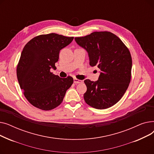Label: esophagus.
Segmentation results:
<instances>
[{
  "mask_svg": "<svg viewBox=\"0 0 154 154\" xmlns=\"http://www.w3.org/2000/svg\"><path fill=\"white\" fill-rule=\"evenodd\" d=\"M74 82L75 84H80V83L82 82V80L76 79V78H74Z\"/></svg>",
  "mask_w": 154,
  "mask_h": 154,
  "instance_id": "obj_1",
  "label": "esophagus"
}]
</instances>
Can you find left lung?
<instances>
[{
    "label": "left lung",
    "mask_w": 154,
    "mask_h": 154,
    "mask_svg": "<svg viewBox=\"0 0 154 154\" xmlns=\"http://www.w3.org/2000/svg\"><path fill=\"white\" fill-rule=\"evenodd\" d=\"M76 43L87 52L89 64L101 70L98 80L86 79L85 102L97 109L109 108L126 92L131 79L132 57L127 47L110 32H94L75 37Z\"/></svg>",
    "instance_id": "obj_1"
}]
</instances>
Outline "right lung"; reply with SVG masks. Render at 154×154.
Returning <instances> with one entry per match:
<instances>
[{"mask_svg":"<svg viewBox=\"0 0 154 154\" xmlns=\"http://www.w3.org/2000/svg\"><path fill=\"white\" fill-rule=\"evenodd\" d=\"M74 37L52 33L40 35L23 47L17 67L20 87L26 98L34 107L50 110L62 102L67 89L74 82L69 76L60 78L51 72L55 69L59 52Z\"/></svg>","mask_w":154,"mask_h":154,"instance_id":"right-lung-1","label":"right lung"}]
</instances>
